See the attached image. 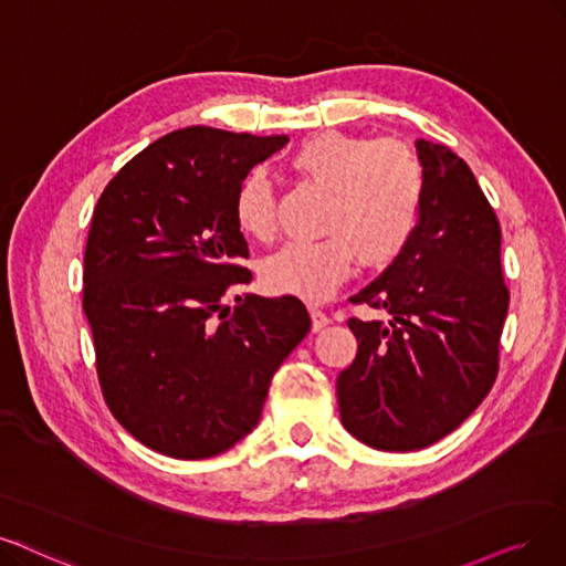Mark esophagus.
Instances as JSON below:
<instances>
[{
	"label": "esophagus",
	"mask_w": 566,
	"mask_h": 566,
	"mask_svg": "<svg viewBox=\"0 0 566 566\" xmlns=\"http://www.w3.org/2000/svg\"><path fill=\"white\" fill-rule=\"evenodd\" d=\"M311 313V329L313 332H321L323 327H327L332 321L327 318V313H323L321 308H311L308 311Z\"/></svg>",
	"instance_id": "esophagus-1"
}]
</instances>
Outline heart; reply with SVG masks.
Listing matches in <instances>:
<instances>
[{"label": "heart", "instance_id": "obj_1", "mask_svg": "<svg viewBox=\"0 0 566 566\" xmlns=\"http://www.w3.org/2000/svg\"><path fill=\"white\" fill-rule=\"evenodd\" d=\"M290 165L308 184L327 190L318 241H290L262 264V285L274 295L315 304L332 297L353 271L386 269L411 245L422 209V167L401 142H374L325 129L304 139ZM241 232L269 239L276 228V199L260 169L248 171L234 195Z\"/></svg>", "mask_w": 566, "mask_h": 566}]
</instances>
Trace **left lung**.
Here are the masks:
<instances>
[{"label":"left lung","mask_w":566,"mask_h":566,"mask_svg":"<svg viewBox=\"0 0 566 566\" xmlns=\"http://www.w3.org/2000/svg\"><path fill=\"white\" fill-rule=\"evenodd\" d=\"M422 167L418 232L353 304L390 318L357 321L353 365L336 378L348 432L406 453L460 427L490 392L509 311L502 230L469 165L443 144L416 139Z\"/></svg>","instance_id":"1"}]
</instances>
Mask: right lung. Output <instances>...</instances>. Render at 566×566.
<instances>
[{"label":"right lung","mask_w":566,"mask_h":566,"mask_svg":"<svg viewBox=\"0 0 566 566\" xmlns=\"http://www.w3.org/2000/svg\"><path fill=\"white\" fill-rule=\"evenodd\" d=\"M287 144L216 127L153 142L102 192L83 311L111 413L157 453L205 460L260 422L283 359L311 329L297 297H234L251 283L234 218L241 178Z\"/></svg>","instance_id":"add662e5"}]
</instances>
